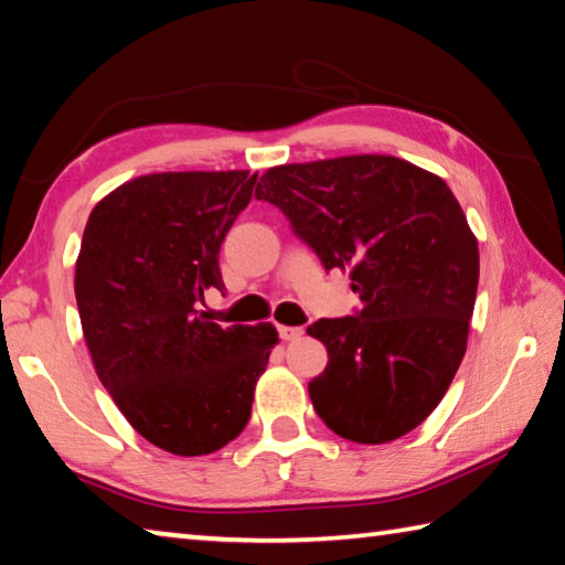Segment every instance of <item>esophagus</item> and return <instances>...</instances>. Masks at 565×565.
Returning a JSON list of instances; mask_svg holds the SVG:
<instances>
[{"label":"esophagus","mask_w":565,"mask_h":565,"mask_svg":"<svg viewBox=\"0 0 565 565\" xmlns=\"http://www.w3.org/2000/svg\"><path fill=\"white\" fill-rule=\"evenodd\" d=\"M303 333V329L301 327H279V337L284 339V341H294V339H299Z\"/></svg>","instance_id":"1"}]
</instances>
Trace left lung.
Masks as SVG:
<instances>
[{
  "mask_svg": "<svg viewBox=\"0 0 565 565\" xmlns=\"http://www.w3.org/2000/svg\"><path fill=\"white\" fill-rule=\"evenodd\" d=\"M327 271L349 274L356 317L306 333L329 351L309 384L333 434L388 444L441 404L461 366L478 289V242L441 177L386 154L281 164L256 184Z\"/></svg>",
  "mask_w": 565,
  "mask_h": 565,
  "instance_id": "8db88e82",
  "label": "left lung"
}]
</instances>
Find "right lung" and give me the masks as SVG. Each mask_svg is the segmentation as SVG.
Here are the masks:
<instances>
[{
    "instance_id": "1",
    "label": "right lung",
    "mask_w": 565,
    "mask_h": 565,
    "mask_svg": "<svg viewBox=\"0 0 565 565\" xmlns=\"http://www.w3.org/2000/svg\"><path fill=\"white\" fill-rule=\"evenodd\" d=\"M248 171H161L92 209L76 256L82 331L104 388L161 451L204 456L244 431L279 333L199 311L224 289L218 248L252 202Z\"/></svg>"
}]
</instances>
